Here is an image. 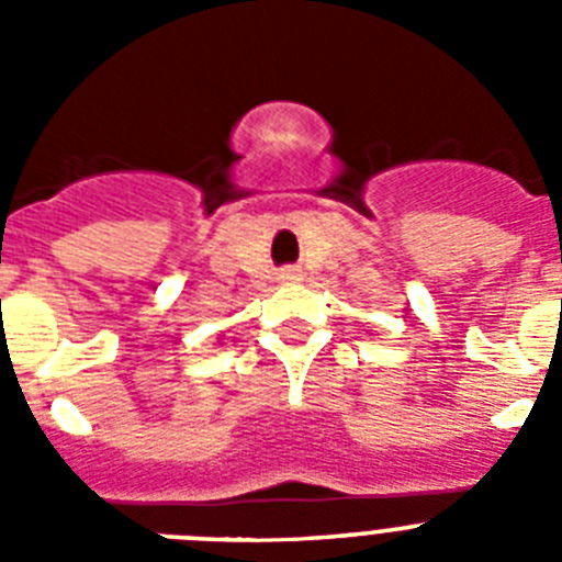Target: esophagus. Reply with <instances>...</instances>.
Listing matches in <instances>:
<instances>
[{"label":"esophagus","instance_id":"1","mask_svg":"<svg viewBox=\"0 0 562 562\" xmlns=\"http://www.w3.org/2000/svg\"><path fill=\"white\" fill-rule=\"evenodd\" d=\"M281 281H301V272H297V270H284V272H281Z\"/></svg>","mask_w":562,"mask_h":562}]
</instances>
